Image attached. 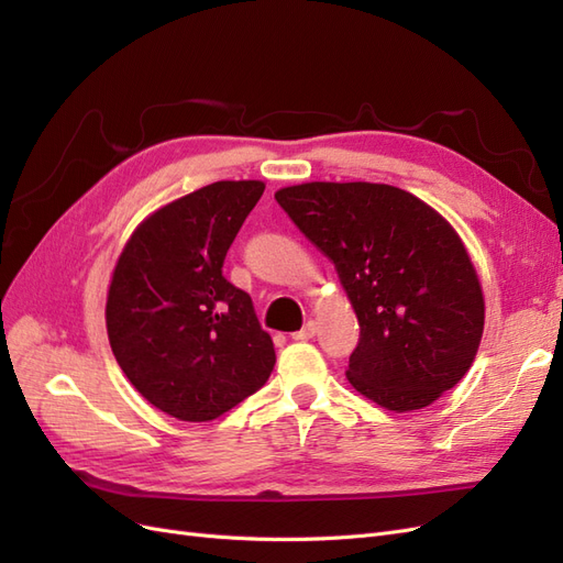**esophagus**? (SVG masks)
Instances as JSON below:
<instances>
[{"label": "esophagus", "mask_w": 563, "mask_h": 563, "mask_svg": "<svg viewBox=\"0 0 563 563\" xmlns=\"http://www.w3.org/2000/svg\"><path fill=\"white\" fill-rule=\"evenodd\" d=\"M314 335H317V321H308L300 331L291 333V338H294V340H312Z\"/></svg>", "instance_id": "esophagus-1"}]
</instances>
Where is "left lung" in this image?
<instances>
[{
    "instance_id": "left-lung-1",
    "label": "left lung",
    "mask_w": 563,
    "mask_h": 563,
    "mask_svg": "<svg viewBox=\"0 0 563 563\" xmlns=\"http://www.w3.org/2000/svg\"><path fill=\"white\" fill-rule=\"evenodd\" d=\"M333 263L360 319L350 385L387 411L434 404L470 371L484 333V291L449 220L385 183H300L275 192Z\"/></svg>"
}]
</instances>
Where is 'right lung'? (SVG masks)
Listing matches in <instances>:
<instances>
[{
    "label": "right lung",
    "mask_w": 563,
    "mask_h": 563,
    "mask_svg": "<svg viewBox=\"0 0 563 563\" xmlns=\"http://www.w3.org/2000/svg\"><path fill=\"white\" fill-rule=\"evenodd\" d=\"M263 190V180H218L168 201L131 232L112 269L114 360L141 397L178 420L220 418L275 368L251 296L223 277L225 253Z\"/></svg>",
    "instance_id": "add662e5"
}]
</instances>
